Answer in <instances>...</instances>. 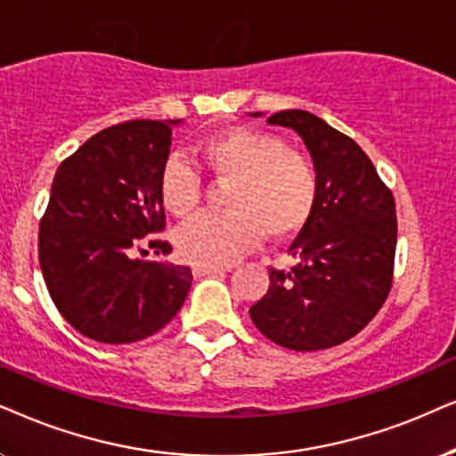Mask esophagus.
I'll use <instances>...</instances> for the list:
<instances>
[{
  "label": "esophagus",
  "instance_id": "obj_1",
  "mask_svg": "<svg viewBox=\"0 0 456 456\" xmlns=\"http://www.w3.org/2000/svg\"><path fill=\"white\" fill-rule=\"evenodd\" d=\"M227 271L224 266H204V265H196L193 266V275L196 277H208V275H216V273Z\"/></svg>",
  "mask_w": 456,
  "mask_h": 456
}]
</instances>
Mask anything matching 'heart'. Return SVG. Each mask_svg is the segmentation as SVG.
<instances>
[{"label": "heart", "mask_w": 456, "mask_h": 456, "mask_svg": "<svg viewBox=\"0 0 456 456\" xmlns=\"http://www.w3.org/2000/svg\"><path fill=\"white\" fill-rule=\"evenodd\" d=\"M196 154L224 191V215H206L177 233L181 256L204 266H227L260 240L296 238L311 221L319 198L313 162L285 148L283 139L250 126H229L198 143ZM165 208L190 218L202 202L200 177L181 160H168L158 179Z\"/></svg>", "instance_id": "b5f03b06"}]
</instances>
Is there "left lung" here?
<instances>
[{
    "label": "left lung",
    "mask_w": 456,
    "mask_h": 456,
    "mask_svg": "<svg viewBox=\"0 0 456 456\" xmlns=\"http://www.w3.org/2000/svg\"><path fill=\"white\" fill-rule=\"evenodd\" d=\"M260 117V114H252ZM266 123L294 129L311 151L319 198L291 241L289 271L269 269V289L250 317L283 348L313 352L354 338L392 289L396 204L361 145L306 110H281Z\"/></svg>",
    "instance_id": "1"
}]
</instances>
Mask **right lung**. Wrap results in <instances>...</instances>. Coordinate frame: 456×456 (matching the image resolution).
Here are the masks:
<instances>
[{
    "mask_svg": "<svg viewBox=\"0 0 456 456\" xmlns=\"http://www.w3.org/2000/svg\"><path fill=\"white\" fill-rule=\"evenodd\" d=\"M179 120H126L89 137L58 167L39 223V265L60 314L95 342L131 344L160 331L191 288L190 266L142 260L173 246L158 179ZM148 254V252H145Z\"/></svg>",
    "mask_w": 456,
    "mask_h": 456,
    "instance_id": "right-lung-1",
    "label": "right lung"
}]
</instances>
